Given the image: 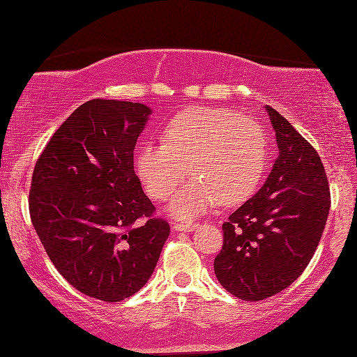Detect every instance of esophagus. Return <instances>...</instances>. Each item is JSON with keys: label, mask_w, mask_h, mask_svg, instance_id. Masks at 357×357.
<instances>
[{"label": "esophagus", "mask_w": 357, "mask_h": 357, "mask_svg": "<svg viewBox=\"0 0 357 357\" xmlns=\"http://www.w3.org/2000/svg\"><path fill=\"white\" fill-rule=\"evenodd\" d=\"M197 225L193 222H174L173 223V229L176 231H190V229L195 228Z\"/></svg>", "instance_id": "1"}]
</instances>
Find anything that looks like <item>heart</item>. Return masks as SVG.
I'll list each match as a JSON object with an SVG mask.
<instances>
[{"mask_svg":"<svg viewBox=\"0 0 357 357\" xmlns=\"http://www.w3.org/2000/svg\"><path fill=\"white\" fill-rule=\"evenodd\" d=\"M268 143L261 126L227 108L192 107L168 121L164 142L137 153V172L154 200L173 195L189 170L195 174L172 203L178 217L197 215L220 200L225 206L249 198L261 181Z\"/></svg>","mask_w":357,"mask_h":357,"instance_id":"b5f03b06","label":"heart"}]
</instances>
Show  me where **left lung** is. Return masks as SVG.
<instances>
[{"label":"left lung","mask_w":357,"mask_h":357,"mask_svg":"<svg viewBox=\"0 0 357 357\" xmlns=\"http://www.w3.org/2000/svg\"><path fill=\"white\" fill-rule=\"evenodd\" d=\"M279 157L250 200L222 223L214 273L227 291L261 301L304 273L323 236L331 208L329 181L315 148L273 107Z\"/></svg>","instance_id":"8db88e82"}]
</instances>
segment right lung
I'll list each match as a JSON object with an SVG mask.
<instances>
[{
  "label": "right lung",
  "mask_w": 357,
  "mask_h": 357,
  "mask_svg": "<svg viewBox=\"0 0 357 357\" xmlns=\"http://www.w3.org/2000/svg\"><path fill=\"white\" fill-rule=\"evenodd\" d=\"M149 113L134 102H84L34 165L33 227L58 273L89 298L119 302L140 291L170 236L134 172Z\"/></svg>",
  "instance_id": "add662e5"
}]
</instances>
